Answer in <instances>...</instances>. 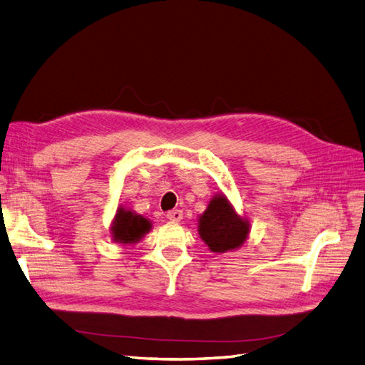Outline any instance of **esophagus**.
<instances>
[{
    "label": "esophagus",
    "instance_id": "34e87169",
    "mask_svg": "<svg viewBox=\"0 0 365 365\" xmlns=\"http://www.w3.org/2000/svg\"><path fill=\"white\" fill-rule=\"evenodd\" d=\"M166 217L171 222H180L183 219V212L180 210H173L166 212Z\"/></svg>",
    "mask_w": 365,
    "mask_h": 365
}]
</instances>
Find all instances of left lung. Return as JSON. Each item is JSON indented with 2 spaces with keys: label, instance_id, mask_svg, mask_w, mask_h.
<instances>
[{
  "label": "left lung",
  "instance_id": "obj_1",
  "mask_svg": "<svg viewBox=\"0 0 365 365\" xmlns=\"http://www.w3.org/2000/svg\"><path fill=\"white\" fill-rule=\"evenodd\" d=\"M199 220V235L214 253L239 248L250 231L248 220L232 211L225 195H216Z\"/></svg>",
  "mask_w": 365,
  "mask_h": 365
}]
</instances>
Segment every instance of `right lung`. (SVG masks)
<instances>
[{
    "instance_id": "obj_1",
    "label": "right lung",
    "mask_w": 365,
    "mask_h": 365,
    "mask_svg": "<svg viewBox=\"0 0 365 365\" xmlns=\"http://www.w3.org/2000/svg\"><path fill=\"white\" fill-rule=\"evenodd\" d=\"M151 230V223L145 217L120 208L112 223V237L120 244H135Z\"/></svg>"
}]
</instances>
